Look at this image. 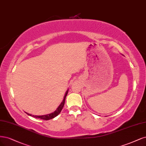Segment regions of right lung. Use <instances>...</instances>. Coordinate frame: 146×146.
I'll return each instance as SVG.
<instances>
[{"mask_svg":"<svg viewBox=\"0 0 146 146\" xmlns=\"http://www.w3.org/2000/svg\"><path fill=\"white\" fill-rule=\"evenodd\" d=\"M68 90H69V89H68L66 90V93H65V95L64 96L63 101L61 103H60V104L58 106V107L57 108V109L55 110L54 112H53L51 113H49V114H47V115H31V114L27 113V112L26 113L28 115H29V116H31L33 117L36 118H40V119H44V120H49V119H52V118H55L56 117H57V115L62 111V109L64 106V104L65 99H66V97L67 96V94L68 93Z\"/></svg>","mask_w":146,"mask_h":146,"instance_id":"1","label":"right lung"}]
</instances>
